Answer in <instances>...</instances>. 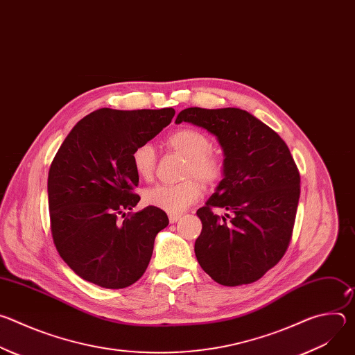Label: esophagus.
<instances>
[{
	"mask_svg": "<svg viewBox=\"0 0 355 355\" xmlns=\"http://www.w3.org/2000/svg\"><path fill=\"white\" fill-rule=\"evenodd\" d=\"M180 218H181V215H170V216H168L170 223H175V222H178V220H180Z\"/></svg>",
	"mask_w": 355,
	"mask_h": 355,
	"instance_id": "34e87169",
	"label": "esophagus"
}]
</instances>
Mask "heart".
<instances>
[{
  "mask_svg": "<svg viewBox=\"0 0 355 355\" xmlns=\"http://www.w3.org/2000/svg\"><path fill=\"white\" fill-rule=\"evenodd\" d=\"M167 146L177 153L188 159L187 177L195 175L207 184L215 182L220 177V163L209 153L211 140L207 135L192 129L181 128L174 130L167 137ZM132 164L136 174L143 180H150L155 173L156 151L147 143L137 146L133 150ZM204 192V188L196 180H188L177 185H156L144 193L147 205L159 208L171 215H177L188 209Z\"/></svg>",
  "mask_w": 355,
  "mask_h": 355,
  "instance_id": "b5f03b06",
  "label": "heart"
}]
</instances>
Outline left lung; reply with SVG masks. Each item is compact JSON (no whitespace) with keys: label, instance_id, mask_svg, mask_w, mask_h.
I'll return each mask as SVG.
<instances>
[{"label":"left lung","instance_id":"8db88e82","mask_svg":"<svg viewBox=\"0 0 355 355\" xmlns=\"http://www.w3.org/2000/svg\"><path fill=\"white\" fill-rule=\"evenodd\" d=\"M181 122L216 136L225 156L222 181L196 211L202 222L196 260L220 285L254 282L284 257L291 241L300 195L291 151L278 133L239 108H187L177 115L175 123ZM214 206L231 215L219 218Z\"/></svg>","mask_w":355,"mask_h":355}]
</instances>
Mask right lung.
Segmentation results:
<instances>
[{
  "mask_svg": "<svg viewBox=\"0 0 355 355\" xmlns=\"http://www.w3.org/2000/svg\"><path fill=\"white\" fill-rule=\"evenodd\" d=\"M174 114L173 108H101L83 118L60 146L47 178L50 223L60 257L83 279L121 289L144 274L168 218L155 207L126 216L140 200L133 193L139 175L132 155L168 126Z\"/></svg>",
  "mask_w": 355,
  "mask_h": 355,
  "instance_id": "right-lung-1",
  "label": "right lung"
}]
</instances>
